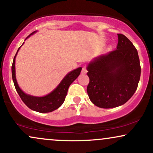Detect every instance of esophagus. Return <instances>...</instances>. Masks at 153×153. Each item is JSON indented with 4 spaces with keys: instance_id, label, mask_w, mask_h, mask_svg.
Returning <instances> with one entry per match:
<instances>
[{
    "instance_id": "1",
    "label": "esophagus",
    "mask_w": 153,
    "mask_h": 153,
    "mask_svg": "<svg viewBox=\"0 0 153 153\" xmlns=\"http://www.w3.org/2000/svg\"><path fill=\"white\" fill-rule=\"evenodd\" d=\"M87 72H88V71H87L86 67H85V66L82 67V71H81V73H82V74H86Z\"/></svg>"
}]
</instances>
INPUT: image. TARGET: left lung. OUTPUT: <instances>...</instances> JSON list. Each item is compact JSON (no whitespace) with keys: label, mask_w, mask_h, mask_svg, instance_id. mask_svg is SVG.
Returning a JSON list of instances; mask_svg holds the SVG:
<instances>
[{"label":"left lung","mask_w":153,"mask_h":153,"mask_svg":"<svg viewBox=\"0 0 153 153\" xmlns=\"http://www.w3.org/2000/svg\"><path fill=\"white\" fill-rule=\"evenodd\" d=\"M115 50L95 58L87 67L89 99L103 108L124 104L137 88L141 74L137 50L124 34H118Z\"/></svg>","instance_id":"obj_1"}]
</instances>
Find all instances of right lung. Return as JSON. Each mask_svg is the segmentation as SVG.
<instances>
[{"label": "right lung", "instance_id": "right-lung-1", "mask_svg": "<svg viewBox=\"0 0 153 153\" xmlns=\"http://www.w3.org/2000/svg\"><path fill=\"white\" fill-rule=\"evenodd\" d=\"M35 32V31H34ZM34 32L31 33L26 37L27 39L30 36L31 34H34ZM20 47L17 50L16 54L14 58H13V64H12L11 71H12V78H13V83H14L16 90L20 96L25 104L29 107V108L35 111L40 112V113H47V112L53 111L57 109L59 107L62 106L63 102L65 101V97L68 93V88H69L71 84L80 75V71H81L82 68H78L74 71H71V73H68V75L63 78V80L60 82L58 86L54 90L49 94L47 96H43V97H36V96H32L30 95L26 94L21 90L19 88L18 83H17L16 79V73H15V59L18 51Z\"/></svg>", "mask_w": 153, "mask_h": 153}]
</instances>
